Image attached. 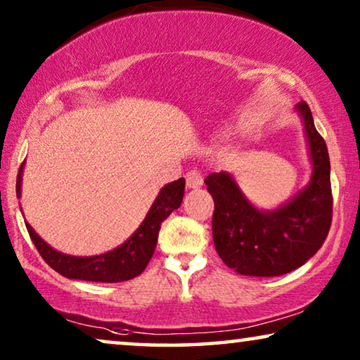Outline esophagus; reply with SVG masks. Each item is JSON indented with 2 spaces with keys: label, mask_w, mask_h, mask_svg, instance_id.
Listing matches in <instances>:
<instances>
[{
  "label": "esophagus",
  "mask_w": 360,
  "mask_h": 360,
  "mask_svg": "<svg viewBox=\"0 0 360 360\" xmlns=\"http://www.w3.org/2000/svg\"><path fill=\"white\" fill-rule=\"evenodd\" d=\"M186 186L188 188H200V186H203V176H201L200 170L193 169L186 174Z\"/></svg>",
  "instance_id": "1"
}]
</instances>
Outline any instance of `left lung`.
Here are the masks:
<instances>
[{
    "instance_id": "1",
    "label": "left lung",
    "mask_w": 360,
    "mask_h": 360,
    "mask_svg": "<svg viewBox=\"0 0 360 360\" xmlns=\"http://www.w3.org/2000/svg\"><path fill=\"white\" fill-rule=\"evenodd\" d=\"M295 111L303 121L313 170L308 185L292 200L275 210H259L228 172L205 179L214 200L216 252L240 275L277 277L292 272L318 252L329 233L333 195L328 147L307 103H298Z\"/></svg>"
}]
</instances>
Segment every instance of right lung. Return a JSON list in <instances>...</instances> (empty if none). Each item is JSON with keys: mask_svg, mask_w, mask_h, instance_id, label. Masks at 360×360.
<instances>
[{"mask_svg": "<svg viewBox=\"0 0 360 360\" xmlns=\"http://www.w3.org/2000/svg\"><path fill=\"white\" fill-rule=\"evenodd\" d=\"M22 169L24 164L19 169L16 180L18 198H21ZM184 195L185 179L167 184L159 191L144 221L124 244L117 245L110 252L90 255V257H78V255L58 252L31 228V224L26 223V228L42 259L63 277L86 280V282H124V280H131L144 272L147 264L154 255L162 221L169 218L172 211L179 208L181 200H184Z\"/></svg>", "mask_w": 360, "mask_h": 360, "instance_id": "obj_1", "label": "right lung"}]
</instances>
